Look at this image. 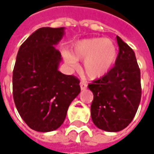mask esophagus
I'll return each mask as SVG.
<instances>
[{
  "label": "esophagus",
  "mask_w": 154,
  "mask_h": 154,
  "mask_svg": "<svg viewBox=\"0 0 154 154\" xmlns=\"http://www.w3.org/2000/svg\"><path fill=\"white\" fill-rule=\"evenodd\" d=\"M80 87H81V90H85L86 88L87 87V85L85 82H80Z\"/></svg>",
  "instance_id": "obj_1"
}]
</instances>
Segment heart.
Here are the masks:
<instances>
[{
    "label": "heart",
    "instance_id": "1",
    "mask_svg": "<svg viewBox=\"0 0 154 154\" xmlns=\"http://www.w3.org/2000/svg\"><path fill=\"white\" fill-rule=\"evenodd\" d=\"M118 56L116 44L110 39L93 38L74 44L72 54L64 52L65 63L71 68H77V60L83 61V70L90 79L106 75L113 67Z\"/></svg>",
    "mask_w": 154,
    "mask_h": 154
}]
</instances>
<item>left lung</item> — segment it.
<instances>
[{
    "label": "left lung",
    "instance_id": "1",
    "mask_svg": "<svg viewBox=\"0 0 154 154\" xmlns=\"http://www.w3.org/2000/svg\"><path fill=\"white\" fill-rule=\"evenodd\" d=\"M119 54L115 67L88 85L93 93L91 119L97 128L118 132L131 123L141 100L140 69L131 48L116 37Z\"/></svg>",
    "mask_w": 154,
    "mask_h": 154
}]
</instances>
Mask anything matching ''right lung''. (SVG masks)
<instances>
[{"label": "right lung", "instance_id": "obj_1", "mask_svg": "<svg viewBox=\"0 0 154 154\" xmlns=\"http://www.w3.org/2000/svg\"><path fill=\"white\" fill-rule=\"evenodd\" d=\"M64 27H43L21 44L13 71V97L20 116L35 131L59 128L71 102L81 91L80 81L58 71L62 57L55 48Z\"/></svg>", "mask_w": 154, "mask_h": 154}]
</instances>
